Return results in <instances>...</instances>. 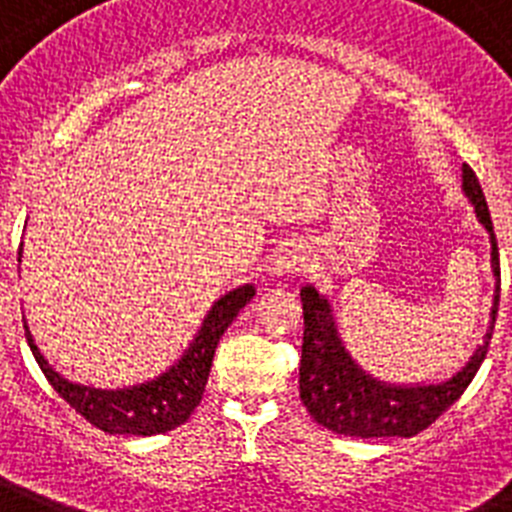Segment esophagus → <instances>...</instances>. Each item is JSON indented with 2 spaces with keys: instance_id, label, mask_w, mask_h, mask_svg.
<instances>
[{
  "instance_id": "1",
  "label": "esophagus",
  "mask_w": 512,
  "mask_h": 512,
  "mask_svg": "<svg viewBox=\"0 0 512 512\" xmlns=\"http://www.w3.org/2000/svg\"><path fill=\"white\" fill-rule=\"evenodd\" d=\"M296 270H302V260L299 257H278L273 273L276 276H289V273H296Z\"/></svg>"
}]
</instances>
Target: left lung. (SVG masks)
<instances>
[{
	"label": "left lung",
	"mask_w": 512,
	"mask_h": 512,
	"mask_svg": "<svg viewBox=\"0 0 512 512\" xmlns=\"http://www.w3.org/2000/svg\"><path fill=\"white\" fill-rule=\"evenodd\" d=\"M461 190L474 205L476 218L489 234L492 244V276L495 294L489 309L487 333L482 343L471 351L468 362L445 380L435 382H385L372 377L359 367L338 333L333 307L325 294L315 286H302L299 296L304 304V343L302 367H299V395L309 416L317 424L328 427L336 435L349 437H411L435 422L442 411H448L468 382L482 367L489 349V338L495 330L497 307H500V252H497L495 229L489 218L487 200L476 174L463 163Z\"/></svg>",
	"instance_id": "1"
}]
</instances>
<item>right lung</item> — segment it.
I'll return each mask as SVG.
<instances>
[{
  "label": "right lung",
  "mask_w": 512,
  "mask_h": 512,
  "mask_svg": "<svg viewBox=\"0 0 512 512\" xmlns=\"http://www.w3.org/2000/svg\"><path fill=\"white\" fill-rule=\"evenodd\" d=\"M20 255H23V244H20ZM252 296H255V283H244L239 289L223 294L218 302H213L184 354L166 372L153 380L140 382V385H130V388L103 390L67 380L38 351L28 325H25V338H28L38 367L51 382V388L57 390L77 414H83L93 427L103 429L109 435H161V432H169L187 422L192 411L197 409V403L203 401L218 341L236 320V315L252 302Z\"/></svg>",
  "instance_id": "add662e5"
}]
</instances>
